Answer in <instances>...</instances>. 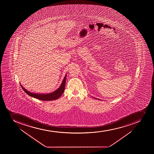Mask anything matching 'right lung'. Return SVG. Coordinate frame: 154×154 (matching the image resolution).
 Instances as JSON below:
<instances>
[{"mask_svg":"<svg viewBox=\"0 0 154 154\" xmlns=\"http://www.w3.org/2000/svg\"><path fill=\"white\" fill-rule=\"evenodd\" d=\"M66 78V75L64 78V80H63L60 87L57 90L52 93L46 94H35V93H31V92H29V91H27L26 89H24V88L23 87V86L21 85H20L23 91L26 94H28L29 95L32 96V97L43 101L53 100L58 99V98H59L64 92L65 87Z\"/></svg>","mask_w":154,"mask_h":154,"instance_id":"add662e5","label":"right lung"}]
</instances>
